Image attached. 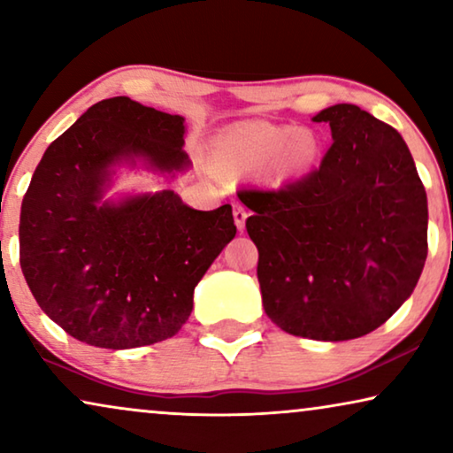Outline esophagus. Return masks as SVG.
<instances>
[{"instance_id": "esophagus-1", "label": "esophagus", "mask_w": 453, "mask_h": 453, "mask_svg": "<svg viewBox=\"0 0 453 453\" xmlns=\"http://www.w3.org/2000/svg\"><path fill=\"white\" fill-rule=\"evenodd\" d=\"M233 216H234V225H237L239 231H243L245 220H247V210L243 203H239V202L233 203Z\"/></svg>"}]
</instances>
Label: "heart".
<instances>
[{
    "label": "heart",
    "mask_w": 453,
    "mask_h": 453,
    "mask_svg": "<svg viewBox=\"0 0 453 453\" xmlns=\"http://www.w3.org/2000/svg\"><path fill=\"white\" fill-rule=\"evenodd\" d=\"M318 154L319 142L311 132L268 123L234 129L219 148V160L226 171H256L268 165L274 175L284 179L307 173Z\"/></svg>",
    "instance_id": "1"
}]
</instances>
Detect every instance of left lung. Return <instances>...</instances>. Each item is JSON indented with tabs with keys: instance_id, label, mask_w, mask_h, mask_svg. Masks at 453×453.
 Here are the masks:
<instances>
[{
	"instance_id": "8db88e82",
	"label": "left lung",
	"mask_w": 453,
	"mask_h": 453,
	"mask_svg": "<svg viewBox=\"0 0 453 453\" xmlns=\"http://www.w3.org/2000/svg\"><path fill=\"white\" fill-rule=\"evenodd\" d=\"M330 123L319 169L278 189H243L268 318L293 336L352 340L398 311L426 259V194L406 142L357 104Z\"/></svg>"
}]
</instances>
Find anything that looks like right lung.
<instances>
[{"mask_svg": "<svg viewBox=\"0 0 453 453\" xmlns=\"http://www.w3.org/2000/svg\"><path fill=\"white\" fill-rule=\"evenodd\" d=\"M183 117L113 96L51 142L22 200L20 268L39 307L80 342L134 349L175 336L194 288L234 237L233 210L200 212L165 189L101 203L109 166L189 165Z\"/></svg>", "mask_w": 453, "mask_h": 453, "instance_id": "right-lung-1", "label": "right lung"}]
</instances>
